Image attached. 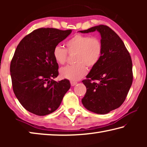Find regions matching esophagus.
<instances>
[{"label":"esophagus","instance_id":"obj_1","mask_svg":"<svg viewBox=\"0 0 147 147\" xmlns=\"http://www.w3.org/2000/svg\"><path fill=\"white\" fill-rule=\"evenodd\" d=\"M77 84L76 82H74V81H71V84L72 86H74Z\"/></svg>","mask_w":147,"mask_h":147}]
</instances>
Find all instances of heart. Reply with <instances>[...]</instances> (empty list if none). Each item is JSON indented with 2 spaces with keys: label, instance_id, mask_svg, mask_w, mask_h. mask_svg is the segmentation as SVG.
<instances>
[{
  "label": "heart",
  "instance_id": "b5f03b06",
  "mask_svg": "<svg viewBox=\"0 0 147 147\" xmlns=\"http://www.w3.org/2000/svg\"><path fill=\"white\" fill-rule=\"evenodd\" d=\"M66 46L71 53H76V64L62 67L59 73L63 78L73 81L78 80L87 73V67H93L98 63L102 54V44L95 37L76 34L67 41ZM57 63L64 64L67 59V51L61 45H56L53 52Z\"/></svg>",
  "mask_w": 147,
  "mask_h": 147
}]
</instances>
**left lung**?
Segmentation results:
<instances>
[{
    "label": "left lung",
    "instance_id": "8db88e82",
    "mask_svg": "<svg viewBox=\"0 0 147 147\" xmlns=\"http://www.w3.org/2000/svg\"><path fill=\"white\" fill-rule=\"evenodd\" d=\"M94 31L101 36L102 54L82 81L87 91L82 102L91 112L106 114L119 108L125 100L132 84V62L123 41L108 26L101 24L78 32Z\"/></svg>",
    "mask_w": 147,
    "mask_h": 147
}]
</instances>
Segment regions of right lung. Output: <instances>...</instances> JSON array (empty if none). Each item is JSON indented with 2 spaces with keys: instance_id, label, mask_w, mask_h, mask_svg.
Instances as JSON below:
<instances>
[{
  "instance_id": "1",
  "label": "right lung",
  "mask_w": 147,
  "mask_h": 147,
  "mask_svg": "<svg viewBox=\"0 0 147 147\" xmlns=\"http://www.w3.org/2000/svg\"><path fill=\"white\" fill-rule=\"evenodd\" d=\"M71 32L39 28L17 47L10 64L13 90L21 105L35 115L44 116L56 111L71 88L68 80H54L58 76V64L53 52Z\"/></svg>"
}]
</instances>
